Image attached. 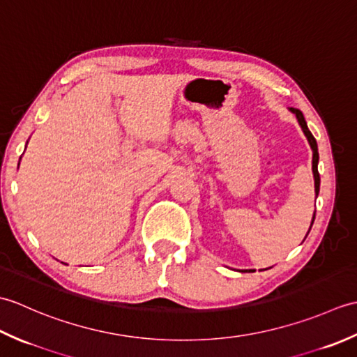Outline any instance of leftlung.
<instances>
[{
    "label": "left lung",
    "instance_id": "8db88e82",
    "mask_svg": "<svg viewBox=\"0 0 357 357\" xmlns=\"http://www.w3.org/2000/svg\"><path fill=\"white\" fill-rule=\"evenodd\" d=\"M288 110H290L291 113H294L296 118H298V123H299V126L302 128V132H304V135L307 136L310 147H312V150H313V162H312L313 165L312 167H313V176H314V193L317 196V195H319V187H321V176H319V172H317V162H319V151H317V142L314 139V136L312 135V132L308 130L307 123H305V118H304V115H302V112L299 109H293V107H290ZM314 215H313V219H312V225L314 222ZM310 230H312V227H310ZM310 230H308V233H310ZM250 271H253V270H250Z\"/></svg>",
    "mask_w": 357,
    "mask_h": 357
}]
</instances>
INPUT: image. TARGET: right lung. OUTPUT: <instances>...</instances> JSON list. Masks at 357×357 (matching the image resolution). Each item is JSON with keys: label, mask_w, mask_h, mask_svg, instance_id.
Instances as JSON below:
<instances>
[{"label": "right lung", "mask_w": 357, "mask_h": 357, "mask_svg": "<svg viewBox=\"0 0 357 357\" xmlns=\"http://www.w3.org/2000/svg\"><path fill=\"white\" fill-rule=\"evenodd\" d=\"M18 165H20V164H18Z\"/></svg>", "instance_id": "right-lung-1"}]
</instances>
